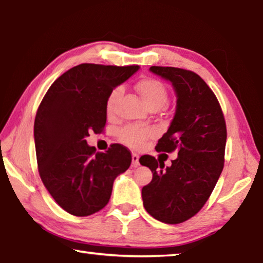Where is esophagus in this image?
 I'll return each mask as SVG.
<instances>
[{
	"label": "esophagus",
	"mask_w": 263,
	"mask_h": 263,
	"mask_svg": "<svg viewBox=\"0 0 263 263\" xmlns=\"http://www.w3.org/2000/svg\"><path fill=\"white\" fill-rule=\"evenodd\" d=\"M132 166L133 167L139 166V155L137 153H132Z\"/></svg>",
	"instance_id": "esophagus-1"
}]
</instances>
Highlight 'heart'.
I'll return each instance as SVG.
<instances>
[{"label": "heart", "mask_w": 263, "mask_h": 263, "mask_svg": "<svg viewBox=\"0 0 263 263\" xmlns=\"http://www.w3.org/2000/svg\"><path fill=\"white\" fill-rule=\"evenodd\" d=\"M136 89L139 92L141 99L144 100L146 105L149 109L158 110L168 102V90L164 83L154 78H144L136 83ZM123 94V88L121 86L115 87L106 97L105 110L108 115H112L116 103ZM121 139L126 145L132 147H139L144 142L153 136L151 128L138 127L135 125H128L124 127L119 133Z\"/></svg>", "instance_id": "1"}]
</instances>
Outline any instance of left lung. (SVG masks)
<instances>
[{
	"label": "left lung",
	"mask_w": 263,
	"mask_h": 263,
	"mask_svg": "<svg viewBox=\"0 0 263 263\" xmlns=\"http://www.w3.org/2000/svg\"><path fill=\"white\" fill-rule=\"evenodd\" d=\"M149 69L169 80L176 91L175 116L155 149L177 152V158L164 168L160 159L142 155L139 162L153 177L141 195L151 216L174 225L194 217L210 197L224 168L228 131L215 92L199 75L176 67Z\"/></svg>",
	"instance_id": "1"
}]
</instances>
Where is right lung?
<instances>
[{"label":"right lung","mask_w":263,"mask_h":263,"mask_svg":"<svg viewBox=\"0 0 263 263\" xmlns=\"http://www.w3.org/2000/svg\"><path fill=\"white\" fill-rule=\"evenodd\" d=\"M139 66L81 64L60 75L48 88L34 118L38 172L44 185L65 211L94 215L109 203L116 177L130 167L131 152L110 145L97 152L89 133L104 131L105 102L112 89Z\"/></svg>","instance_id":"add662e5"}]
</instances>
